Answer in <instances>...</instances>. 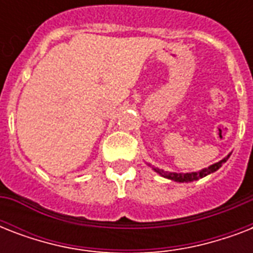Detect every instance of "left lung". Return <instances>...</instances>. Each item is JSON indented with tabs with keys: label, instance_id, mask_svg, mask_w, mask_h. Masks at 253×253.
Segmentation results:
<instances>
[{
	"label": "left lung",
	"instance_id": "1",
	"mask_svg": "<svg viewBox=\"0 0 253 253\" xmlns=\"http://www.w3.org/2000/svg\"><path fill=\"white\" fill-rule=\"evenodd\" d=\"M230 155L231 154H228L227 156H226L224 159H222L220 162L215 163V164H212V166L208 167V168L201 169V170H198V172H189V173L166 172V170H163V169L154 168V167H152V169H154L155 172L158 173V174H160V176L166 177V178H169V180H172V181H176V182H192V181L200 180V178H202V177L208 176V174H210V173H214L215 170H218V169L222 167V164H224V163L227 162L228 158H230Z\"/></svg>",
	"mask_w": 253,
	"mask_h": 253
}]
</instances>
